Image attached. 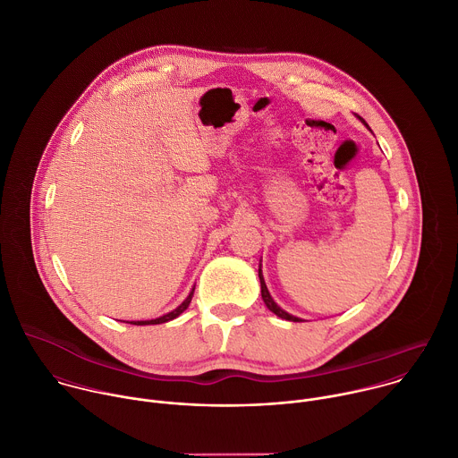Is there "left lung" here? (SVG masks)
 I'll return each mask as SVG.
<instances>
[{
  "label": "left lung",
  "mask_w": 458,
  "mask_h": 458,
  "mask_svg": "<svg viewBox=\"0 0 458 458\" xmlns=\"http://www.w3.org/2000/svg\"><path fill=\"white\" fill-rule=\"evenodd\" d=\"M364 123V121H362ZM259 281H260V295H263V301H265V304L268 306V310L270 311H274L277 317H281V318H286V320H292V322H302V318H299V317H295V315H290L288 311H284L281 306H277V302L272 299V295H270V292H268V288H267V283H265V277H263V270H260V267H259Z\"/></svg>",
  "instance_id": "obj_1"
}]
</instances>
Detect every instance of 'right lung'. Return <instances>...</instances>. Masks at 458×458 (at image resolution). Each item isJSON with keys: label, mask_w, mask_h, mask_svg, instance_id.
<instances>
[{"label": "right lung", "mask_w": 458, "mask_h": 458, "mask_svg": "<svg viewBox=\"0 0 458 458\" xmlns=\"http://www.w3.org/2000/svg\"><path fill=\"white\" fill-rule=\"evenodd\" d=\"M193 290L195 288H191V292L188 293V297L175 308V310H172V311H168V313H165L163 317H157V318H150V320H132L130 324H136V326H145V324H163V322H168V320H172V318H175V317H179L186 308H188V304H190V301H191V297H193ZM124 322V320H123Z\"/></svg>", "instance_id": "right-lung-1"}]
</instances>
